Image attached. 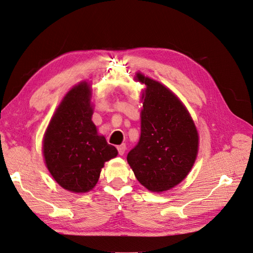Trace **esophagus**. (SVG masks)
I'll return each instance as SVG.
<instances>
[{
  "label": "esophagus",
  "mask_w": 253,
  "mask_h": 253,
  "mask_svg": "<svg viewBox=\"0 0 253 253\" xmlns=\"http://www.w3.org/2000/svg\"><path fill=\"white\" fill-rule=\"evenodd\" d=\"M117 149H118V154H119L120 156H123V155L126 153V144H121V145L117 146Z\"/></svg>",
  "instance_id": "34e87169"
}]
</instances>
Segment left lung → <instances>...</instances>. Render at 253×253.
Returning <instances> with one entry per match:
<instances>
[{"label":"left lung","mask_w":253,"mask_h":253,"mask_svg":"<svg viewBox=\"0 0 253 253\" xmlns=\"http://www.w3.org/2000/svg\"><path fill=\"white\" fill-rule=\"evenodd\" d=\"M137 79L146 85L141 136L126 160L146 189L167 191L179 184L194 164L197 129L185 106L168 88L141 74Z\"/></svg>","instance_id":"1"}]
</instances>
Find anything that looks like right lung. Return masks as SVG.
Returning a JSON list of instances; mask_svg holds the SVG:
<instances>
[{
	"label": "right lung",
	"mask_w": 253,
	"mask_h": 253,
	"mask_svg": "<svg viewBox=\"0 0 253 253\" xmlns=\"http://www.w3.org/2000/svg\"><path fill=\"white\" fill-rule=\"evenodd\" d=\"M90 99L91 90L86 82L69 90L43 140V156L50 174L62 188L75 193L91 190L105 162L118 154L104 136L97 135Z\"/></svg>",
	"instance_id": "obj_1"
}]
</instances>
